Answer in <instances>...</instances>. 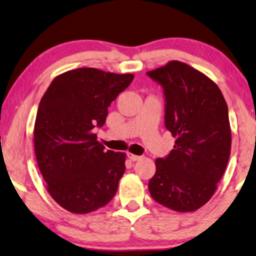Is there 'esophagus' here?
<instances>
[{"label":"esophagus","mask_w":256,"mask_h":256,"mask_svg":"<svg viewBox=\"0 0 256 256\" xmlns=\"http://www.w3.org/2000/svg\"><path fill=\"white\" fill-rule=\"evenodd\" d=\"M128 157L130 158L132 162H136V160H140V156H137V154H128Z\"/></svg>","instance_id":"34e87169"}]
</instances>
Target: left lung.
Returning a JSON list of instances; mask_svg holds the SVG:
<instances>
[{
    "label": "left lung",
    "mask_w": 256,
    "mask_h": 256,
    "mask_svg": "<svg viewBox=\"0 0 256 256\" xmlns=\"http://www.w3.org/2000/svg\"><path fill=\"white\" fill-rule=\"evenodd\" d=\"M163 88L166 128L176 138L156 160L148 192L156 202L194 212L214 195L230 156L228 106L221 90L204 74L180 61L146 72Z\"/></svg>",
    "instance_id": "obj_1"
}]
</instances>
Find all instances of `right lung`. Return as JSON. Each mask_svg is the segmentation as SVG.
<instances>
[{
  "label": "right lung",
  "mask_w": 256,
  "mask_h": 256,
  "mask_svg": "<svg viewBox=\"0 0 256 256\" xmlns=\"http://www.w3.org/2000/svg\"><path fill=\"white\" fill-rule=\"evenodd\" d=\"M134 74L78 68L52 82L38 105L34 146L47 190L62 208L87 214L108 204L125 171V154L104 150L93 128Z\"/></svg>",
  "instance_id": "1"
}]
</instances>
